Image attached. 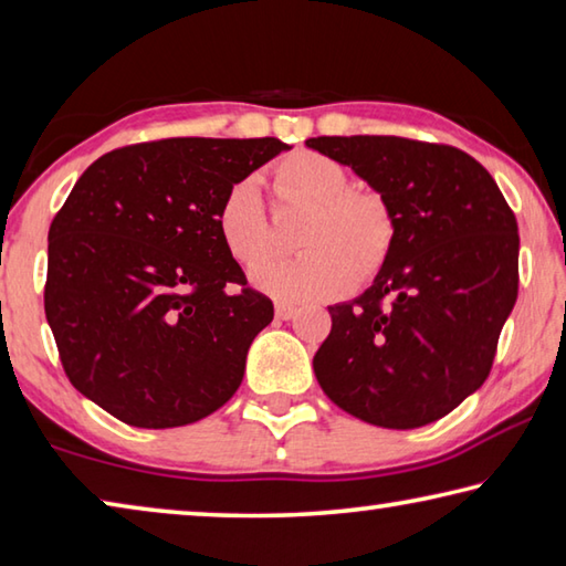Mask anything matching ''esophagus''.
I'll list each match as a JSON object with an SVG mask.
<instances>
[{
    "instance_id": "obj_1",
    "label": "esophagus",
    "mask_w": 566,
    "mask_h": 566,
    "mask_svg": "<svg viewBox=\"0 0 566 566\" xmlns=\"http://www.w3.org/2000/svg\"><path fill=\"white\" fill-rule=\"evenodd\" d=\"M295 313H298V308H295L293 303H285V301L275 303V318L277 321H291V318H295Z\"/></svg>"
}]
</instances>
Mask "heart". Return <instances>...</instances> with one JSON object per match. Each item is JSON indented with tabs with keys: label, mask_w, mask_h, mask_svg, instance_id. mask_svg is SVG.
<instances>
[{
	"label": "heart",
	"mask_w": 566,
	"mask_h": 566,
	"mask_svg": "<svg viewBox=\"0 0 566 566\" xmlns=\"http://www.w3.org/2000/svg\"><path fill=\"white\" fill-rule=\"evenodd\" d=\"M273 188L281 203L308 211L295 235L303 253L258 268V289L285 301H328L382 273L398 241V216L388 196L350 186L348 168L318 151L283 156L273 168ZM216 228L226 253L243 268L275 253L273 228L251 176L226 188Z\"/></svg>",
	"instance_id": "obj_1"
}]
</instances>
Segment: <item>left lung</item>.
I'll use <instances>...</instances> for the list:
<instances>
[{
  "label": "left lung",
  "instance_id": "obj_1",
  "mask_svg": "<svg viewBox=\"0 0 566 566\" xmlns=\"http://www.w3.org/2000/svg\"><path fill=\"white\" fill-rule=\"evenodd\" d=\"M305 146L350 166L398 216L382 273L313 358L323 392L388 430L434 422L488 380L520 289L517 218L488 168L448 144L318 136Z\"/></svg>",
  "mask_w": 566,
  "mask_h": 566
}]
</instances>
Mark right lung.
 <instances>
[{
  "label": "right lung",
  "mask_w": 566,
  "mask_h": 566,
  "mask_svg": "<svg viewBox=\"0 0 566 566\" xmlns=\"http://www.w3.org/2000/svg\"><path fill=\"white\" fill-rule=\"evenodd\" d=\"M277 138H161L104 154L49 226L44 313L74 388L116 420L166 430L233 398L273 321L218 238L226 188Z\"/></svg>",
  "instance_id": "add662e5"
}]
</instances>
